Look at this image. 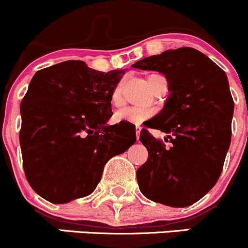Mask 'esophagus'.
<instances>
[{
    "label": "esophagus",
    "instance_id": "esophagus-1",
    "mask_svg": "<svg viewBox=\"0 0 248 248\" xmlns=\"http://www.w3.org/2000/svg\"><path fill=\"white\" fill-rule=\"evenodd\" d=\"M140 131H141V127H140V126H136V136H137V139H139V137H140Z\"/></svg>",
    "mask_w": 248,
    "mask_h": 248
}]
</instances>
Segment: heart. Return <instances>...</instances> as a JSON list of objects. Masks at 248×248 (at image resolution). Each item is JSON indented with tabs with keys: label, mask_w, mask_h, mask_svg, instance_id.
I'll list each match as a JSON object with an SVG mask.
<instances>
[{
	"label": "heart",
	"mask_w": 248,
	"mask_h": 248,
	"mask_svg": "<svg viewBox=\"0 0 248 248\" xmlns=\"http://www.w3.org/2000/svg\"><path fill=\"white\" fill-rule=\"evenodd\" d=\"M164 79L163 76L157 73H152L147 77V82H149L150 87L154 90V92L158 89L159 84H161L162 80ZM122 97V86L121 85H117L116 87L112 91V103L115 106H119L120 102H121ZM155 109L152 108H138V107H128V108H124L115 114V120L116 121H127L131 122V124H141L145 120L150 119L155 115Z\"/></svg>",
	"instance_id": "obj_1"
}]
</instances>
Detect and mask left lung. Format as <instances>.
I'll use <instances>...</instances> for the list:
<instances>
[{
  "label": "left lung",
  "instance_id": "8db88e82",
  "mask_svg": "<svg viewBox=\"0 0 248 248\" xmlns=\"http://www.w3.org/2000/svg\"><path fill=\"white\" fill-rule=\"evenodd\" d=\"M132 67L164 74L170 91L162 111L146 124L164 132V141L147 129L140 132L149 152L137 170L140 192L168 206H189L215 186L223 169L234 112L228 79L206 55L188 46L146 57Z\"/></svg>",
  "mask_w": 248,
  "mask_h": 248
}]
</instances>
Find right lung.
Masks as SVG:
<instances>
[{
  "label": "right lung",
  "instance_id": "add662e5",
  "mask_svg": "<svg viewBox=\"0 0 248 248\" xmlns=\"http://www.w3.org/2000/svg\"><path fill=\"white\" fill-rule=\"evenodd\" d=\"M124 73L71 60L32 78L20 106L19 139L26 179L42 198L63 204L89 196L107 162L136 142L129 124H107Z\"/></svg>",
  "mask_w": 248,
  "mask_h": 248
}]
</instances>
